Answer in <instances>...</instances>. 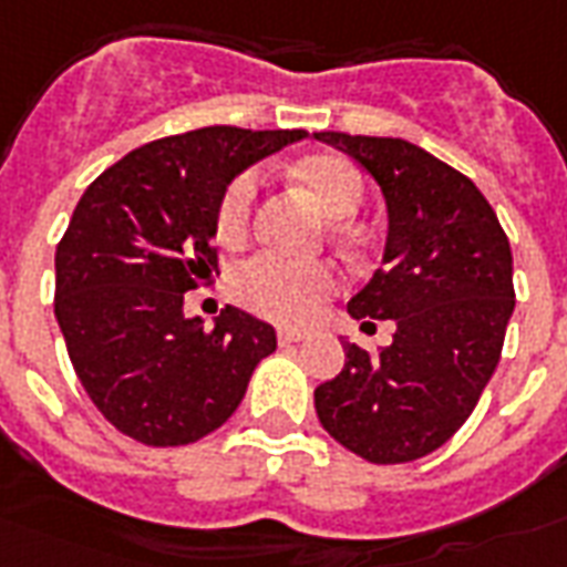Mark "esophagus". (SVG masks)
<instances>
[{"label":"esophagus","instance_id":"34e87169","mask_svg":"<svg viewBox=\"0 0 567 567\" xmlns=\"http://www.w3.org/2000/svg\"><path fill=\"white\" fill-rule=\"evenodd\" d=\"M301 338H305V332H301V329H280L278 332L280 344H296V341H301Z\"/></svg>","mask_w":567,"mask_h":567}]
</instances>
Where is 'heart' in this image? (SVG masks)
<instances>
[{"mask_svg":"<svg viewBox=\"0 0 567 567\" xmlns=\"http://www.w3.org/2000/svg\"><path fill=\"white\" fill-rule=\"evenodd\" d=\"M292 177L311 193L317 208L344 220L365 202V177L347 156L313 153L296 163ZM256 181L250 175L235 177L223 193L217 208L220 241L238 244L254 226ZM338 289V275L326 262H289L280 256H256L235 275V296L250 308L278 323H308Z\"/></svg>","mask_w":567,"mask_h":567,"instance_id":"1","label":"heart"}]
</instances>
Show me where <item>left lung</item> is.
Instances as JSON below:
<instances>
[{
  "instance_id": "obj_1",
  "label": "left lung",
  "mask_w": 567,
  "mask_h": 567,
  "mask_svg": "<svg viewBox=\"0 0 567 567\" xmlns=\"http://www.w3.org/2000/svg\"><path fill=\"white\" fill-rule=\"evenodd\" d=\"M353 156L386 202L380 268L347 301L357 320H392L390 347L344 341V369L313 390L329 435L395 465L447 444L502 357L514 313V256L489 202L453 165L404 138L317 132Z\"/></svg>"
}]
</instances>
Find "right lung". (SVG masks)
<instances>
[{
	"instance_id": "obj_1",
	"label": "right lung",
	"mask_w": 567,
	"mask_h": 567,
	"mask_svg": "<svg viewBox=\"0 0 567 567\" xmlns=\"http://www.w3.org/2000/svg\"><path fill=\"white\" fill-rule=\"evenodd\" d=\"M305 130L205 126L105 168L56 247V323L102 416L147 447H181L241 404L275 326L226 308L205 329L184 292L217 268V208L244 168Z\"/></svg>"
}]
</instances>
